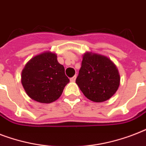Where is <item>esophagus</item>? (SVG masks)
<instances>
[{"instance_id": "esophagus-1", "label": "esophagus", "mask_w": 146, "mask_h": 146, "mask_svg": "<svg viewBox=\"0 0 146 146\" xmlns=\"http://www.w3.org/2000/svg\"><path fill=\"white\" fill-rule=\"evenodd\" d=\"M76 76H74L73 77H72L70 79V82H75L76 81Z\"/></svg>"}]
</instances>
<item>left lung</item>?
Masks as SVG:
<instances>
[{
  "instance_id": "1",
  "label": "left lung",
  "mask_w": 146,
  "mask_h": 146,
  "mask_svg": "<svg viewBox=\"0 0 146 146\" xmlns=\"http://www.w3.org/2000/svg\"><path fill=\"white\" fill-rule=\"evenodd\" d=\"M120 82L119 71L110 58L91 51L82 55L76 83L88 99L105 102L117 91Z\"/></svg>"
}]
</instances>
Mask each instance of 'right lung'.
I'll return each mask as SVG.
<instances>
[{"instance_id":"right-lung-1","label":"right lung","mask_w":146,"mask_h":146,"mask_svg":"<svg viewBox=\"0 0 146 146\" xmlns=\"http://www.w3.org/2000/svg\"><path fill=\"white\" fill-rule=\"evenodd\" d=\"M70 82L57 54L44 51L31 58L22 71L21 82L28 96L35 102L49 104L58 99Z\"/></svg>"}]
</instances>
